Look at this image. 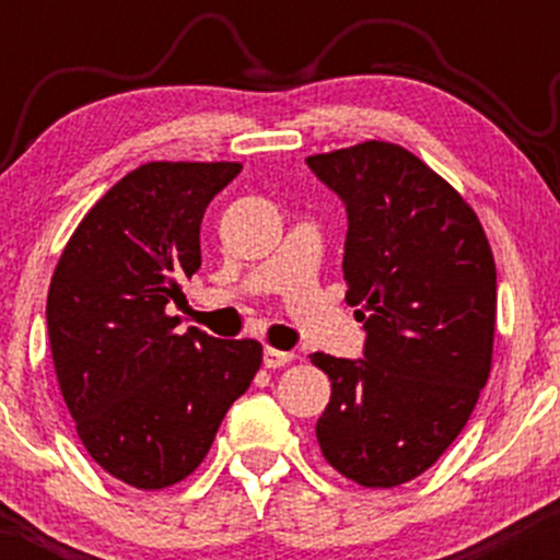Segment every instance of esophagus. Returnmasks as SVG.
Instances as JSON below:
<instances>
[{
    "label": "esophagus",
    "instance_id": "1",
    "mask_svg": "<svg viewBox=\"0 0 560 560\" xmlns=\"http://www.w3.org/2000/svg\"><path fill=\"white\" fill-rule=\"evenodd\" d=\"M289 361H294L292 352L276 350V347H266V350H262V365H266V369H281V365H287Z\"/></svg>",
    "mask_w": 560,
    "mask_h": 560
}]
</instances>
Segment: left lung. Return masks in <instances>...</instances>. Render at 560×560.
I'll use <instances>...</instances> for the list:
<instances>
[{"instance_id": "left-lung-1", "label": "left lung", "mask_w": 560, "mask_h": 560, "mask_svg": "<svg viewBox=\"0 0 560 560\" xmlns=\"http://www.w3.org/2000/svg\"><path fill=\"white\" fill-rule=\"evenodd\" d=\"M345 202V300L361 305L363 358L313 352L331 400L324 458L363 487L416 479L460 434L492 365L498 273L466 199L389 141L305 160Z\"/></svg>"}]
</instances>
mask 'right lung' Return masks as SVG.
Instances as JSON below:
<instances>
[{
    "label": "right lung",
    "mask_w": 560,
    "mask_h": 560,
    "mask_svg": "<svg viewBox=\"0 0 560 560\" xmlns=\"http://www.w3.org/2000/svg\"><path fill=\"white\" fill-rule=\"evenodd\" d=\"M240 163H147L89 210L57 262L47 326L83 447L115 479L163 490L189 477L262 363L255 339L173 329L202 215Z\"/></svg>",
    "instance_id": "obj_1"
}]
</instances>
